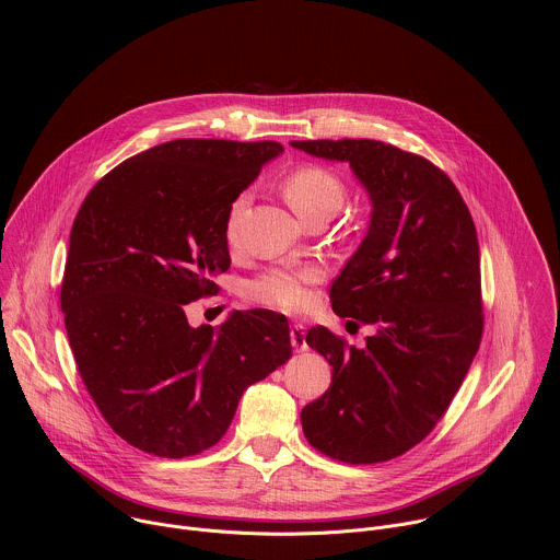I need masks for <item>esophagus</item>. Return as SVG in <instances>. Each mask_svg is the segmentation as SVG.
I'll use <instances>...</instances> for the list:
<instances>
[{
    "instance_id": "obj_1",
    "label": "esophagus",
    "mask_w": 560,
    "mask_h": 560,
    "mask_svg": "<svg viewBox=\"0 0 560 560\" xmlns=\"http://www.w3.org/2000/svg\"><path fill=\"white\" fill-rule=\"evenodd\" d=\"M305 326H301V324H294L292 328H290V341H292V348L296 350V352H305L307 350V341H305Z\"/></svg>"
}]
</instances>
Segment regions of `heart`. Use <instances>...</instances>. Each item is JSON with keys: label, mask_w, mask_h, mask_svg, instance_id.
<instances>
[{"label": "heart", "mask_w": 560, "mask_h": 560, "mask_svg": "<svg viewBox=\"0 0 560 560\" xmlns=\"http://www.w3.org/2000/svg\"><path fill=\"white\" fill-rule=\"evenodd\" d=\"M283 195L292 210L305 221L314 214H335L346 201L343 182L324 166H301L292 171L283 182ZM250 195H238L228 212L225 232L230 238L236 234L238 219L248 208ZM316 268H275L250 283L248 294L253 301L281 312H301L312 301V283L318 281Z\"/></svg>", "instance_id": "1"}]
</instances>
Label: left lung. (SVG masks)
Segmentation results:
<instances>
[{"label":"left lung","instance_id":"left-lung-1","mask_svg":"<svg viewBox=\"0 0 560 560\" xmlns=\"http://www.w3.org/2000/svg\"><path fill=\"white\" fill-rule=\"evenodd\" d=\"M290 145L350 164L372 206L330 299L376 335L348 348L324 326L307 332L332 365V385L301 410L303 434L332 458L381 463L430 434L481 343L476 228L450 177L419 154L374 139Z\"/></svg>","mask_w":560,"mask_h":560}]
</instances>
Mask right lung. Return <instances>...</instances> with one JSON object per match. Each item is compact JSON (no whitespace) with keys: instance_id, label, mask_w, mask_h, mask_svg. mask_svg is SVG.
Returning <instances> with one entry per match:
<instances>
[{"instance_id":"obj_1","label":"right lung","mask_w":560,"mask_h":560,"mask_svg":"<svg viewBox=\"0 0 560 560\" xmlns=\"http://www.w3.org/2000/svg\"><path fill=\"white\" fill-rule=\"evenodd\" d=\"M277 141L175 139L126 159L84 199L72 230L61 310L79 374L130 445L184 458L214 445L238 398L290 354L270 310L192 328L184 305L230 268L228 212Z\"/></svg>"}]
</instances>
